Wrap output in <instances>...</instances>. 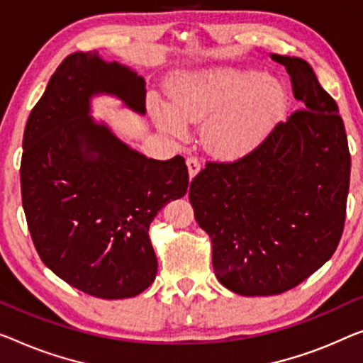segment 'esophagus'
I'll return each instance as SVG.
<instances>
[{
  "label": "esophagus",
  "mask_w": 363,
  "mask_h": 363,
  "mask_svg": "<svg viewBox=\"0 0 363 363\" xmlns=\"http://www.w3.org/2000/svg\"><path fill=\"white\" fill-rule=\"evenodd\" d=\"M187 169H189V177H192L197 174V172L200 171V161L199 158H196V156H189L187 158Z\"/></svg>",
  "instance_id": "1"
}]
</instances>
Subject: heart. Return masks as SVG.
Masks as SVG:
<instances>
[{
	"label": "heart",
	"instance_id": "obj_1",
	"mask_svg": "<svg viewBox=\"0 0 363 363\" xmlns=\"http://www.w3.org/2000/svg\"><path fill=\"white\" fill-rule=\"evenodd\" d=\"M289 93L284 81L254 68H213L177 79L169 104L155 102V121L167 132L186 135L189 122L208 118L203 138L216 153H246L282 116Z\"/></svg>",
	"mask_w": 363,
	"mask_h": 363
}]
</instances>
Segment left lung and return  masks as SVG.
I'll use <instances>...</instances> for the list:
<instances>
[{
    "instance_id": "obj_1",
    "label": "left lung",
    "mask_w": 363,
    "mask_h": 363,
    "mask_svg": "<svg viewBox=\"0 0 363 363\" xmlns=\"http://www.w3.org/2000/svg\"><path fill=\"white\" fill-rule=\"evenodd\" d=\"M303 109L242 158L207 161L189 189L212 240L216 279L245 296L279 295L316 272L344 231L350 153L336 101L308 62L270 55Z\"/></svg>"
}]
</instances>
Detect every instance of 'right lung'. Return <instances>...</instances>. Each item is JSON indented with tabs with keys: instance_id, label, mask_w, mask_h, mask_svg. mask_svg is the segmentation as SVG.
I'll list each match as a JSON object with an SVG mask.
<instances>
[{
	"instance_id": "right-lung-1",
	"label": "right lung",
	"mask_w": 363,
	"mask_h": 363,
	"mask_svg": "<svg viewBox=\"0 0 363 363\" xmlns=\"http://www.w3.org/2000/svg\"><path fill=\"white\" fill-rule=\"evenodd\" d=\"M107 93L145 113V79L99 52H74L52 74L27 118L21 194L42 262L97 298H130L153 284L150 225L186 196V160H151L88 116Z\"/></svg>"
}]
</instances>
